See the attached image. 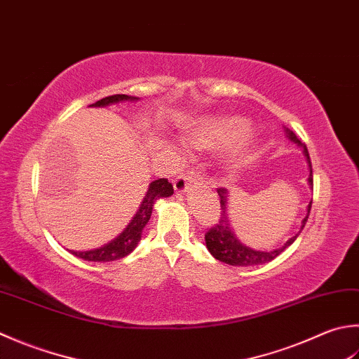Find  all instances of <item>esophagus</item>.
Wrapping results in <instances>:
<instances>
[{"label":"esophagus","mask_w":359,"mask_h":359,"mask_svg":"<svg viewBox=\"0 0 359 359\" xmlns=\"http://www.w3.org/2000/svg\"><path fill=\"white\" fill-rule=\"evenodd\" d=\"M196 182V175L193 172H182L174 180V189L175 193H185L188 187Z\"/></svg>","instance_id":"1"}]
</instances>
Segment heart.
Here are the masks:
<instances>
[{
  "label": "heart",
  "mask_w": 359,
  "mask_h": 359,
  "mask_svg": "<svg viewBox=\"0 0 359 359\" xmlns=\"http://www.w3.org/2000/svg\"><path fill=\"white\" fill-rule=\"evenodd\" d=\"M248 130V123L238 116H215L205 118L185 133V142L189 147L199 151L217 149L227 146L231 142L244 135ZM250 152V143L241 140L233 151V160L243 161Z\"/></svg>",
  "instance_id": "1"
}]
</instances>
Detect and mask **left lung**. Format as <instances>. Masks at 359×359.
<instances>
[{"label":"left lung","instance_id":"8db88e82","mask_svg":"<svg viewBox=\"0 0 359 359\" xmlns=\"http://www.w3.org/2000/svg\"><path fill=\"white\" fill-rule=\"evenodd\" d=\"M286 137L291 140V142L297 143L304 149V154L308 161V166H310V177H308V184L313 187V168H311V160H310V154H308L306 146L300 142L297 138L296 133H294L291 129H286ZM217 194H219L221 199V216L217 219L216 224H213V227H210L208 231L205 233V244L210 254H212L216 259L219 262L230 264V266H257V264H264L272 262L273 258L278 257L282 252L291 245L299 233L296 236H292L291 240H287L283 248L276 249V250H269V252H263V250H255L250 249L248 245H244L241 241H238V238L235 236L233 231L230 229L229 224V217H227V199H229V191L226 188H217L216 189ZM310 210H311V202L308 205V213L302 221V227L300 230H304L305 224L308 221V216H310Z\"/></svg>","mask_w":359,"mask_h":359}]
</instances>
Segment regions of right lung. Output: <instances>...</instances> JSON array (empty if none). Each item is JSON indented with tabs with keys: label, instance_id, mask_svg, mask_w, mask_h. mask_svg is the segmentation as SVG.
Segmentation results:
<instances>
[{
	"label": "right lung",
	"instance_id": "obj_1",
	"mask_svg": "<svg viewBox=\"0 0 359 359\" xmlns=\"http://www.w3.org/2000/svg\"><path fill=\"white\" fill-rule=\"evenodd\" d=\"M138 97L135 96H129V95H111L107 97H102V100L96 101L95 104H91L90 107H105V105L110 104H116L121 101H137ZM174 193L172 185L168 182V179H158L151 182L149 189L144 196V199L140 205L137 215L133 216V219L126 230L118 238H115L114 241L102 245L100 249L95 250H86V252H76V250H69L73 255L77 258L86 259V262H97V263H104V262H115V259L124 258L126 255H129L130 252L137 248V244L142 238V231L146 227V224L149 222V217L152 215V207L156 203L157 199L160 198H168Z\"/></svg>",
	"mask_w": 359,
	"mask_h": 359
}]
</instances>
